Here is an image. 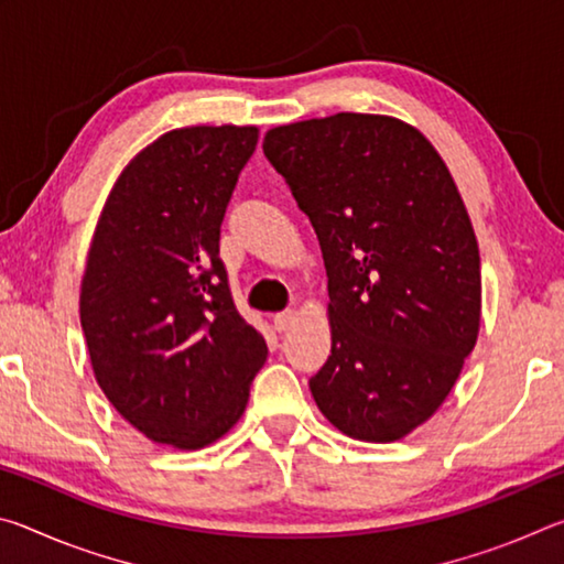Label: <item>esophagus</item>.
Wrapping results in <instances>:
<instances>
[{
    "label": "esophagus",
    "mask_w": 564,
    "mask_h": 564,
    "mask_svg": "<svg viewBox=\"0 0 564 564\" xmlns=\"http://www.w3.org/2000/svg\"><path fill=\"white\" fill-rule=\"evenodd\" d=\"M295 323V313L293 311H283V313H275L273 316V326L279 333H285Z\"/></svg>",
    "instance_id": "esophagus-1"
}]
</instances>
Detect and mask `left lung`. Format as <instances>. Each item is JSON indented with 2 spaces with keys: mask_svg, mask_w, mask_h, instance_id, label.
I'll return each mask as SVG.
<instances>
[{
  "mask_svg": "<svg viewBox=\"0 0 564 564\" xmlns=\"http://www.w3.org/2000/svg\"><path fill=\"white\" fill-rule=\"evenodd\" d=\"M263 154L326 263L333 343L313 400L356 441H400L443 405L480 328V253L451 171L376 113L271 129Z\"/></svg>",
  "mask_w": 564,
  "mask_h": 564,
  "instance_id": "obj_1",
  "label": "left lung"
}]
</instances>
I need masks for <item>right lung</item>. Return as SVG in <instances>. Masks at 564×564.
I'll list each match as a JSON object with an SVG mask.
<instances>
[{
    "label": "right lung",
    "mask_w": 564,
    "mask_h": 564,
    "mask_svg": "<svg viewBox=\"0 0 564 564\" xmlns=\"http://www.w3.org/2000/svg\"><path fill=\"white\" fill-rule=\"evenodd\" d=\"M256 141V127L164 133L121 171L89 248L79 311L97 383L139 433L181 451L231 431L269 352L218 259Z\"/></svg>",
    "instance_id": "add662e5"
}]
</instances>
